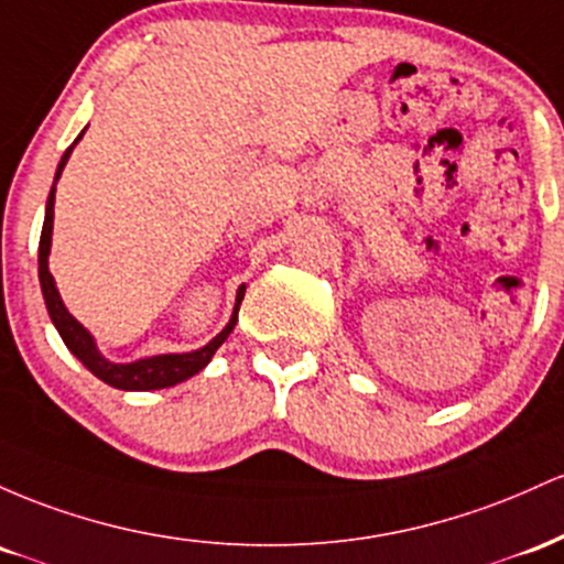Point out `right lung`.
<instances>
[{
	"label": "right lung",
	"instance_id": "obj_1",
	"mask_svg": "<svg viewBox=\"0 0 564 564\" xmlns=\"http://www.w3.org/2000/svg\"><path fill=\"white\" fill-rule=\"evenodd\" d=\"M85 130L79 132L77 141L68 145L66 154L61 156L58 170H55L53 188H50L47 207H44V226H42V237H40V284H42L44 306H47L50 319H53L55 330L61 333V338H63V344H66V349L72 351L74 357H77L79 362L85 365L95 378H100V381H104V383H109V386H113V389H122V391L167 389V386H175V383L186 381V378L197 376L199 370H205V367L210 365L213 354L218 351V346L224 344L226 338H229L231 330H234V325H237L239 306H242V299H245V284L237 290V301H234L231 319L226 322L224 330L215 335L210 344L202 346V349L186 351V354H156V357L135 359V362H111V359H106L104 354H100L98 344H95V338L90 335V330H87V327L82 325L77 316H72V312H68V308H66V303H63L58 288H55L53 274H50V265H47L50 245H53L55 183H58L63 167H66V162H68V156H72L74 145L82 141Z\"/></svg>",
	"mask_w": 564,
	"mask_h": 564
}]
</instances>
